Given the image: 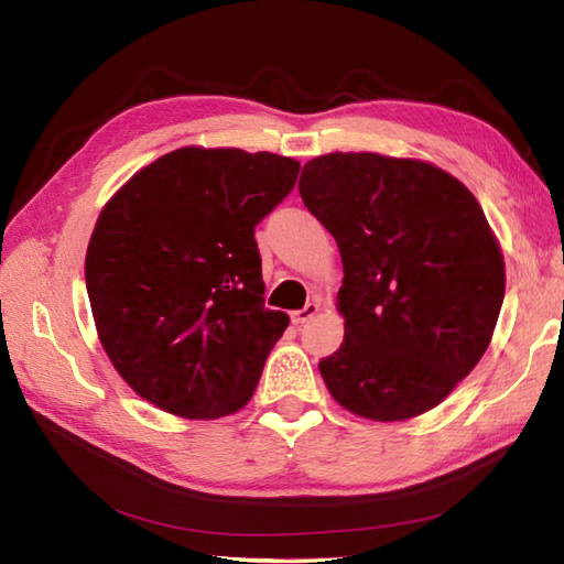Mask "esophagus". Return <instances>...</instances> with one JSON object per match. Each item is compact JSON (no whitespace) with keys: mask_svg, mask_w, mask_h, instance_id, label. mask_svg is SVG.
Here are the masks:
<instances>
[{"mask_svg":"<svg viewBox=\"0 0 564 564\" xmlns=\"http://www.w3.org/2000/svg\"><path fill=\"white\" fill-rule=\"evenodd\" d=\"M317 313H319V305L317 303H307L303 310H295V313L291 315V319H293V325H305V322L313 319Z\"/></svg>","mask_w":564,"mask_h":564,"instance_id":"1","label":"esophagus"}]
</instances>
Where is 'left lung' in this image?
<instances>
[{
	"label": "left lung",
	"mask_w": 564,
	"mask_h": 564,
	"mask_svg": "<svg viewBox=\"0 0 564 564\" xmlns=\"http://www.w3.org/2000/svg\"><path fill=\"white\" fill-rule=\"evenodd\" d=\"M303 203L337 239L344 344L327 390L373 422L434 410L487 351L505 257L477 198L422 160L332 152L303 166Z\"/></svg>",
	"instance_id": "obj_1"
}]
</instances>
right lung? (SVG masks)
I'll return each mask as SVG.
<instances>
[{"mask_svg":"<svg viewBox=\"0 0 564 564\" xmlns=\"http://www.w3.org/2000/svg\"><path fill=\"white\" fill-rule=\"evenodd\" d=\"M301 162L182 148L130 176L94 227L84 275L104 351L142 400L218 419L251 400L289 315L263 307L254 227Z\"/></svg>","mask_w":564,"mask_h":564,"instance_id":"right-lung-1","label":"right lung"}]
</instances>
